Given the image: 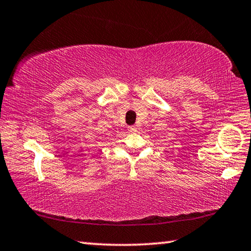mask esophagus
<instances>
[{"instance_id": "esophagus-1", "label": "esophagus", "mask_w": 251, "mask_h": 251, "mask_svg": "<svg viewBox=\"0 0 251 251\" xmlns=\"http://www.w3.org/2000/svg\"><path fill=\"white\" fill-rule=\"evenodd\" d=\"M127 129H128L129 133H136V131H137V129H136L135 126H128V127H127Z\"/></svg>"}]
</instances>
